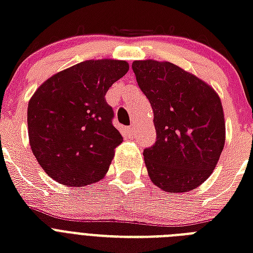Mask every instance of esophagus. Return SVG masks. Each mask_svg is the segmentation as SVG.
<instances>
[{
    "label": "esophagus",
    "instance_id": "34e87169",
    "mask_svg": "<svg viewBox=\"0 0 253 253\" xmlns=\"http://www.w3.org/2000/svg\"><path fill=\"white\" fill-rule=\"evenodd\" d=\"M127 132H128V136H131V138H132V136H134V135H135L134 126L128 127V128H127Z\"/></svg>",
    "mask_w": 253,
    "mask_h": 253
}]
</instances>
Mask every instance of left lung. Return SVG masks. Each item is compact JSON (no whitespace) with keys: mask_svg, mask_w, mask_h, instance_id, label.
I'll list each match as a JSON object with an SVG mask.
<instances>
[{"mask_svg":"<svg viewBox=\"0 0 253 253\" xmlns=\"http://www.w3.org/2000/svg\"><path fill=\"white\" fill-rule=\"evenodd\" d=\"M132 71L154 110L156 142L143 152L151 181L168 193L198 188L218 164L226 140L219 95L169 61L135 60Z\"/></svg>","mask_w":253,"mask_h":253,"instance_id":"left-lung-1","label":"left lung"}]
</instances>
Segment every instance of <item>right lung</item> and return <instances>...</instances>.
Segmentation results:
<instances>
[{
    "label": "right lung",
    "mask_w": 253,
    "mask_h": 253,
    "mask_svg": "<svg viewBox=\"0 0 253 253\" xmlns=\"http://www.w3.org/2000/svg\"><path fill=\"white\" fill-rule=\"evenodd\" d=\"M128 68L125 60H85L35 90L27 107L30 147L51 178L80 188L105 177L123 142L105 94Z\"/></svg>",
    "instance_id": "add662e5"
}]
</instances>
